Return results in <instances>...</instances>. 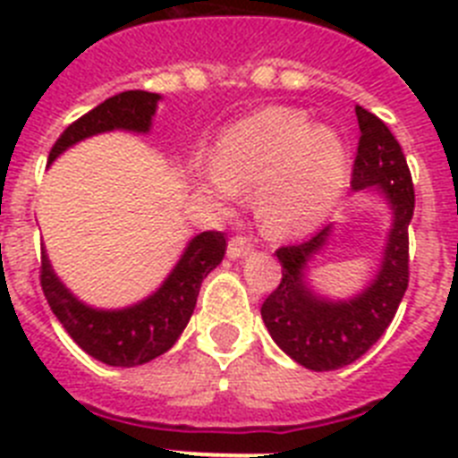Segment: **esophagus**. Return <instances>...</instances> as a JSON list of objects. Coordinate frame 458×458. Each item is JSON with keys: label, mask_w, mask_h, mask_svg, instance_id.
Returning <instances> with one entry per match:
<instances>
[{"label": "esophagus", "mask_w": 458, "mask_h": 458, "mask_svg": "<svg viewBox=\"0 0 458 458\" xmlns=\"http://www.w3.org/2000/svg\"><path fill=\"white\" fill-rule=\"evenodd\" d=\"M252 241L245 236H233L232 241H229V248H226V254L232 259H242L248 257L250 252H252Z\"/></svg>", "instance_id": "obj_1"}]
</instances>
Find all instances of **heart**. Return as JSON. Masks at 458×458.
<instances>
[{
    "instance_id": "heart-1",
    "label": "heart",
    "mask_w": 458,
    "mask_h": 458,
    "mask_svg": "<svg viewBox=\"0 0 458 458\" xmlns=\"http://www.w3.org/2000/svg\"><path fill=\"white\" fill-rule=\"evenodd\" d=\"M349 179L344 140L311 125L301 109L266 107L232 125L217 141L213 169L199 192L229 201L236 190L259 188L257 213L273 236H301L321 225Z\"/></svg>"
}]
</instances>
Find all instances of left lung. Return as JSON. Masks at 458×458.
<instances>
[{"mask_svg": "<svg viewBox=\"0 0 458 458\" xmlns=\"http://www.w3.org/2000/svg\"><path fill=\"white\" fill-rule=\"evenodd\" d=\"M360 125L358 153L351 188H374L392 208L378 275L351 301H327L310 289L307 264L321 252L333 225L298 245L279 248L282 282L261 305V318L270 337L298 365L333 371L365 355L386 333L408 289V225L415 208L411 169L402 147L383 121L365 107H355Z\"/></svg>", "mask_w": 458, "mask_h": 458, "instance_id": "obj_1", "label": "left lung"}]
</instances>
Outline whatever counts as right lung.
<instances>
[{"mask_svg":"<svg viewBox=\"0 0 458 458\" xmlns=\"http://www.w3.org/2000/svg\"><path fill=\"white\" fill-rule=\"evenodd\" d=\"M157 100L160 96L148 91L116 93L72 121L55 141L47 160L52 163L72 144L98 132H148ZM225 250V233L201 232L188 242L163 286L125 310H96L78 301L56 277L46 252L40 254V286L55 317L84 353L109 367H137L167 353L176 344L192 317L201 282L220 264Z\"/></svg>","mask_w":458,"mask_h":458,"instance_id":"1","label":"right lung"}]
</instances>
